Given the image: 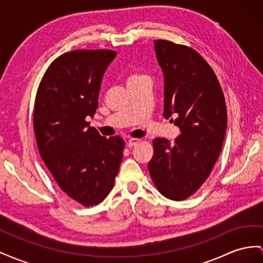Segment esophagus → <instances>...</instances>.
<instances>
[{"label": "esophagus", "mask_w": 263, "mask_h": 263, "mask_svg": "<svg viewBox=\"0 0 263 263\" xmlns=\"http://www.w3.org/2000/svg\"><path fill=\"white\" fill-rule=\"evenodd\" d=\"M140 142V140L139 139H130L129 141H127V146L129 147H133V146H136L138 143Z\"/></svg>", "instance_id": "obj_1"}]
</instances>
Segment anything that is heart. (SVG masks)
Segmentation results:
<instances>
[{
    "mask_svg": "<svg viewBox=\"0 0 263 263\" xmlns=\"http://www.w3.org/2000/svg\"><path fill=\"white\" fill-rule=\"evenodd\" d=\"M141 78H143V77H142V76H137V74H134V76H131V77H130L129 81H133V80H138V79H141ZM129 81H127V82H129Z\"/></svg>",
    "mask_w": 263,
    "mask_h": 263,
    "instance_id": "1",
    "label": "heart"
}]
</instances>
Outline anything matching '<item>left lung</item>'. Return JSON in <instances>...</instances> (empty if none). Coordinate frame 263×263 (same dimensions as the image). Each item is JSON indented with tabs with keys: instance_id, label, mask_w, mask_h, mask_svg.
Masks as SVG:
<instances>
[{
	"instance_id": "obj_1",
	"label": "left lung",
	"mask_w": 263,
	"mask_h": 263,
	"mask_svg": "<svg viewBox=\"0 0 263 263\" xmlns=\"http://www.w3.org/2000/svg\"><path fill=\"white\" fill-rule=\"evenodd\" d=\"M154 50L164 78L163 117L171 118L181 134L173 144L154 139L147 167L165 198L183 200L204 183L220 156L226 101L217 76L197 51L164 40L154 41Z\"/></svg>"
}]
</instances>
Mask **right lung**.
<instances>
[{"instance_id":"add662e5","label":"right lung","mask_w":263,"mask_h":263,"mask_svg":"<svg viewBox=\"0 0 263 263\" xmlns=\"http://www.w3.org/2000/svg\"><path fill=\"white\" fill-rule=\"evenodd\" d=\"M116 57L110 50L65 53L46 70L35 98L41 158L59 186L85 206L107 196L123 158L122 139H105L85 121L97 111L101 82Z\"/></svg>"}]
</instances>
